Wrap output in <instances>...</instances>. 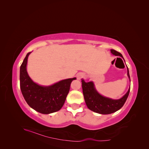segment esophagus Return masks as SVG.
<instances>
[{"mask_svg": "<svg viewBox=\"0 0 149 149\" xmlns=\"http://www.w3.org/2000/svg\"><path fill=\"white\" fill-rule=\"evenodd\" d=\"M76 77H77V79H78L79 80V79H81V78H83L84 77V74H83V73H80L77 74V76H76Z\"/></svg>", "mask_w": 149, "mask_h": 149, "instance_id": "obj_1", "label": "esophagus"}]
</instances>
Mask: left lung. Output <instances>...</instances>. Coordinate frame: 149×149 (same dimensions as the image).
Listing matches in <instances>:
<instances>
[{"label": "left lung", "instance_id": "left-lung-1", "mask_svg": "<svg viewBox=\"0 0 149 149\" xmlns=\"http://www.w3.org/2000/svg\"><path fill=\"white\" fill-rule=\"evenodd\" d=\"M111 52L113 55L119 56L124 59L120 53L112 49H111ZM127 76L130 79L128 68ZM81 82L84 98L87 107L92 111L101 114H109L119 110L124 106L130 92L129 88L127 93L123 97L119 100H112V99L102 96L99 94L92 81L86 83L82 79Z\"/></svg>", "mask_w": 149, "mask_h": 149}]
</instances>
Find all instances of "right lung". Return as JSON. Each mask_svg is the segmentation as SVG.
I'll use <instances>...</instances> for the list:
<instances>
[{
    "mask_svg": "<svg viewBox=\"0 0 149 149\" xmlns=\"http://www.w3.org/2000/svg\"><path fill=\"white\" fill-rule=\"evenodd\" d=\"M28 53L20 69V86L28 104L40 113L48 114L61 109L69 93L70 85L76 78L63 79L49 86H42L34 83L26 71Z\"/></svg>",
    "mask_w": 149,
    "mask_h": 149,
    "instance_id": "1",
    "label": "right lung"
}]
</instances>
